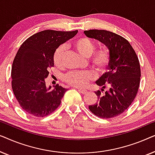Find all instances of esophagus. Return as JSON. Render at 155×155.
<instances>
[{"label": "esophagus", "mask_w": 155, "mask_h": 155, "mask_svg": "<svg viewBox=\"0 0 155 155\" xmlns=\"http://www.w3.org/2000/svg\"><path fill=\"white\" fill-rule=\"evenodd\" d=\"M78 91H79L80 92L82 93V94H86L87 92V91L86 90H83V89H79V88H78Z\"/></svg>", "instance_id": "obj_1"}]
</instances>
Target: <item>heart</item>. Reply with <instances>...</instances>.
<instances>
[{
    "label": "heart",
    "instance_id": "1",
    "mask_svg": "<svg viewBox=\"0 0 155 155\" xmlns=\"http://www.w3.org/2000/svg\"><path fill=\"white\" fill-rule=\"evenodd\" d=\"M70 46L82 56L88 58L89 62L97 73L103 74L107 71L111 61V51L107 46H102L95 49V44L92 40L86 37L76 38ZM65 48L59 46L54 51V64L61 67L64 61ZM94 74L90 71L71 72L66 74L64 80L70 85L76 87H84L89 82L94 80Z\"/></svg>",
    "mask_w": 155,
    "mask_h": 155
}]
</instances>
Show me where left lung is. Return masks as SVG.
Here are the masks:
<instances>
[{
  "label": "left lung",
  "mask_w": 155,
  "mask_h": 155,
  "mask_svg": "<svg viewBox=\"0 0 155 155\" xmlns=\"http://www.w3.org/2000/svg\"><path fill=\"white\" fill-rule=\"evenodd\" d=\"M84 32L105 44L111 53L109 71L96 82L102 87L101 92H95L97 103L89 106V109L99 118L116 117L130 107L138 92L141 76L138 58L128 40L117 34L104 29Z\"/></svg>",
  "instance_id": "1"
}]
</instances>
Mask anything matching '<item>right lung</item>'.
Listing matches in <instances>:
<instances>
[{"label":"right lung","instance_id":"1","mask_svg":"<svg viewBox=\"0 0 155 155\" xmlns=\"http://www.w3.org/2000/svg\"><path fill=\"white\" fill-rule=\"evenodd\" d=\"M77 33L46 29L29 37L20 46L12 62L11 85L20 107L27 114L44 117L60 106L67 90L57 84L50 90L45 78L54 66V51Z\"/></svg>","mask_w":155,"mask_h":155}]
</instances>
